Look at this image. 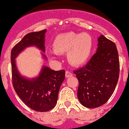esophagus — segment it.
Listing matches in <instances>:
<instances>
[{
	"instance_id": "34e87169",
	"label": "esophagus",
	"mask_w": 129,
	"mask_h": 129,
	"mask_svg": "<svg viewBox=\"0 0 129 129\" xmlns=\"http://www.w3.org/2000/svg\"><path fill=\"white\" fill-rule=\"evenodd\" d=\"M65 75H66V77L67 78H69V77H72V75H73V74H72V72H69V71H66L65 72Z\"/></svg>"
}]
</instances>
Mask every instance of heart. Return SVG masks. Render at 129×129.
Masks as SVG:
<instances>
[{
  "mask_svg": "<svg viewBox=\"0 0 129 129\" xmlns=\"http://www.w3.org/2000/svg\"><path fill=\"white\" fill-rule=\"evenodd\" d=\"M91 36L87 33L68 32L57 35L53 43L54 50L48 54L53 58L58 53H68V59L73 65L79 66L87 62L92 49Z\"/></svg>",
  "mask_w": 129,
  "mask_h": 129,
  "instance_id": "b5f03b06",
  "label": "heart"
}]
</instances>
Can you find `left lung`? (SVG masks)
Wrapping results in <instances>:
<instances>
[{"label": "left lung", "instance_id": "8db88e82", "mask_svg": "<svg viewBox=\"0 0 129 129\" xmlns=\"http://www.w3.org/2000/svg\"><path fill=\"white\" fill-rule=\"evenodd\" d=\"M98 40L97 51L90 61L73 72L79 82L78 100L88 108L99 107L107 102L115 90L120 72L115 43L103 35Z\"/></svg>", "mask_w": 129, "mask_h": 129}]
</instances>
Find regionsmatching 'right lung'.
Masks as SVG:
<instances>
[{
  "instance_id": "1",
  "label": "right lung",
  "mask_w": 129,
  "mask_h": 129,
  "mask_svg": "<svg viewBox=\"0 0 129 129\" xmlns=\"http://www.w3.org/2000/svg\"><path fill=\"white\" fill-rule=\"evenodd\" d=\"M46 30L26 34L12 49V80L16 92L26 106L37 111H47L57 103L59 90L64 80L65 71H54L44 66L37 77L28 79L21 75L16 65V57L24 49L35 46L45 52V34ZM43 57L46 58L42 53Z\"/></svg>"
}]
</instances>
